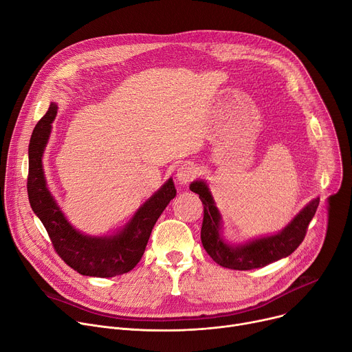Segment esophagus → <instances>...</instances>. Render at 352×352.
<instances>
[{"label":"esophagus","mask_w":352,"mask_h":352,"mask_svg":"<svg viewBox=\"0 0 352 352\" xmlns=\"http://www.w3.org/2000/svg\"><path fill=\"white\" fill-rule=\"evenodd\" d=\"M197 175V168L195 164H190V162H186V164H182L177 168L176 172V180L180 186H187L190 183Z\"/></svg>","instance_id":"1"}]
</instances>
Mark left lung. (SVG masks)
I'll list each match as a JSON object with an SVG mask.
<instances>
[{
    "label": "left lung",
    "instance_id": "8db88e82",
    "mask_svg": "<svg viewBox=\"0 0 352 352\" xmlns=\"http://www.w3.org/2000/svg\"><path fill=\"white\" fill-rule=\"evenodd\" d=\"M190 190L197 193L204 204L201 226V244L207 254L219 265L250 270L266 266L289 256L305 239L307 226L313 220L320 199L310 200L294 217L278 232L250 238L244 242H232L224 236L223 215L215 204L208 183L196 179L190 183Z\"/></svg>",
    "mask_w": 352,
    "mask_h": 352
}]
</instances>
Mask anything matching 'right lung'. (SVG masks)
Returning a JSON list of instances; mask_svg holds the SVG:
<instances>
[{
    "label": "right lung",
    "mask_w": 352,
    "mask_h": 352,
    "mask_svg": "<svg viewBox=\"0 0 352 352\" xmlns=\"http://www.w3.org/2000/svg\"><path fill=\"white\" fill-rule=\"evenodd\" d=\"M56 116L58 102H50L30 141L28 199L32 211L46 228L59 256L80 275L113 278L126 274L141 261L155 223L176 196L173 179L169 177L113 234L90 235L74 228L49 190L42 164Z\"/></svg>",
    "instance_id": "1"
}]
</instances>
